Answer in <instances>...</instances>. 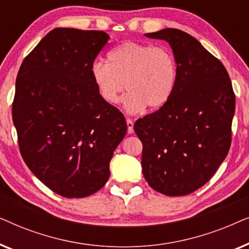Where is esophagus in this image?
I'll use <instances>...</instances> for the list:
<instances>
[{
    "instance_id": "1",
    "label": "esophagus",
    "mask_w": 249,
    "mask_h": 249,
    "mask_svg": "<svg viewBox=\"0 0 249 249\" xmlns=\"http://www.w3.org/2000/svg\"><path fill=\"white\" fill-rule=\"evenodd\" d=\"M127 127H128V134H132L134 132V121L131 119H127Z\"/></svg>"
}]
</instances>
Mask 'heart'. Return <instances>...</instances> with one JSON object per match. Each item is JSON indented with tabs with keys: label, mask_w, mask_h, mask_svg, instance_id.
<instances>
[{
	"label": "heart",
	"mask_w": 249,
	"mask_h": 249,
	"mask_svg": "<svg viewBox=\"0 0 249 249\" xmlns=\"http://www.w3.org/2000/svg\"><path fill=\"white\" fill-rule=\"evenodd\" d=\"M108 62L96 61L91 77L104 102L115 104L124 87V107L137 113L145 107H162L172 96L178 80V64L168 47L127 42L108 53Z\"/></svg>",
	"instance_id": "1"
}]
</instances>
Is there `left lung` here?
Here are the masks:
<instances>
[{"label":"left lung","instance_id":"left-lung-1","mask_svg":"<svg viewBox=\"0 0 249 249\" xmlns=\"http://www.w3.org/2000/svg\"><path fill=\"white\" fill-rule=\"evenodd\" d=\"M170 44L178 80L170 100L135 122L142 142V175L166 196H185L205 185L226 159L236 107L222 62L182 30L145 34Z\"/></svg>","mask_w":249,"mask_h":249}]
</instances>
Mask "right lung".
Here are the masks:
<instances>
[{
  "mask_svg": "<svg viewBox=\"0 0 249 249\" xmlns=\"http://www.w3.org/2000/svg\"><path fill=\"white\" fill-rule=\"evenodd\" d=\"M110 37L101 30L55 28L22 61L12 119L23 161L54 193L83 198L110 177L127 132L124 114L98 94L91 66Z\"/></svg>",
  "mask_w": 249,
  "mask_h": 249,
  "instance_id": "1",
  "label": "right lung"
}]
</instances>
